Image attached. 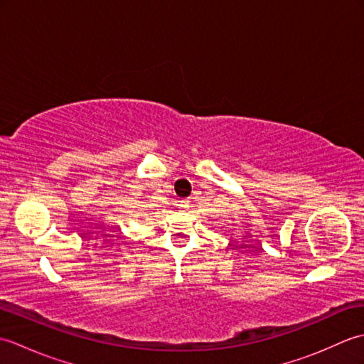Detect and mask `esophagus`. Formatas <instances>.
<instances>
[{"label":"esophagus","mask_w":364,"mask_h":364,"mask_svg":"<svg viewBox=\"0 0 364 364\" xmlns=\"http://www.w3.org/2000/svg\"><path fill=\"white\" fill-rule=\"evenodd\" d=\"M189 205H191V200H181V205H180V206H183V208H189Z\"/></svg>","instance_id":"obj_1"}]
</instances>
